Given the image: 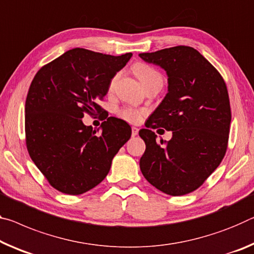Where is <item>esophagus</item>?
<instances>
[{"mask_svg": "<svg viewBox=\"0 0 254 254\" xmlns=\"http://www.w3.org/2000/svg\"><path fill=\"white\" fill-rule=\"evenodd\" d=\"M139 132V128L135 127H132V136H135L136 134H138Z\"/></svg>", "mask_w": 254, "mask_h": 254, "instance_id": "34e87169", "label": "esophagus"}]
</instances>
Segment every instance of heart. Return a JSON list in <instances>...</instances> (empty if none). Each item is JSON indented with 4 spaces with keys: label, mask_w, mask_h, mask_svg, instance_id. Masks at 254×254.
<instances>
[{
    "label": "heart",
    "mask_w": 254,
    "mask_h": 254,
    "mask_svg": "<svg viewBox=\"0 0 254 254\" xmlns=\"http://www.w3.org/2000/svg\"><path fill=\"white\" fill-rule=\"evenodd\" d=\"M134 72L136 76H138L140 81L143 84V86H146V84L150 83L152 81H156V80H159V79H163L162 75L157 70H155L154 67L147 65V64H143V63H138L134 65ZM119 75H115L114 78H113L112 82H111V88L114 86L116 80H118ZM119 115L121 118L128 121V122L131 123H136L139 122L140 120L142 119L143 116V112L142 111H139V110H135V108H131V107H127V108H123V110H121L119 112Z\"/></svg>",
    "instance_id": "obj_1"
}]
</instances>
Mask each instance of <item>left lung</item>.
I'll list each match as a JSON object with an SVG mask.
<instances>
[{"label": "left lung", "mask_w": 254, "mask_h": 254, "mask_svg": "<svg viewBox=\"0 0 254 254\" xmlns=\"http://www.w3.org/2000/svg\"><path fill=\"white\" fill-rule=\"evenodd\" d=\"M167 74V94L139 135L146 143L140 170L149 183L170 195L198 189L219 166L227 149L231 106L226 84L214 66L190 46L139 54ZM172 131L165 146L151 128ZM162 130V128H159Z\"/></svg>", "instance_id": "8db88e82"}]
</instances>
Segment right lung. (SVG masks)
I'll list each match as a JSON object with an SVG mask.
<instances>
[{
	"label": "right lung",
	"mask_w": 254,
	"mask_h": 254,
	"mask_svg": "<svg viewBox=\"0 0 254 254\" xmlns=\"http://www.w3.org/2000/svg\"><path fill=\"white\" fill-rule=\"evenodd\" d=\"M132 53L120 56L73 48L35 75L26 99L28 152L52 187L65 194L91 190L106 178L112 160L130 139L126 121L108 118L98 130L82 122L100 112L112 79Z\"/></svg>",
	"instance_id": "add662e5"
}]
</instances>
